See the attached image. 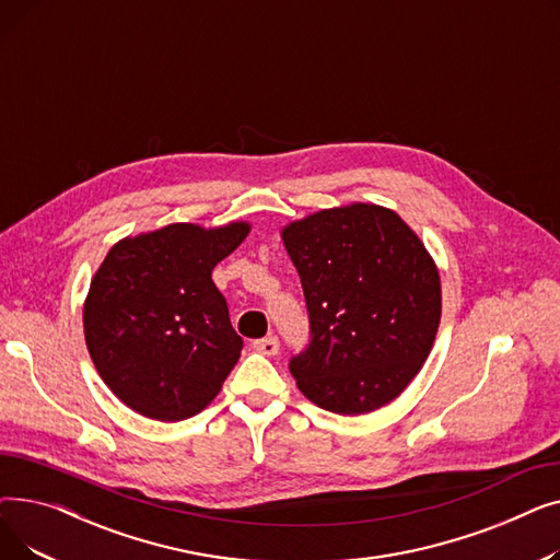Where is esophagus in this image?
Segmentation results:
<instances>
[{
  "label": "esophagus",
  "instance_id": "esophagus-1",
  "mask_svg": "<svg viewBox=\"0 0 560 560\" xmlns=\"http://www.w3.org/2000/svg\"><path fill=\"white\" fill-rule=\"evenodd\" d=\"M254 349L260 351V354H265V357H277L279 354V340H277V336L254 340Z\"/></svg>",
  "mask_w": 560,
  "mask_h": 560
}]
</instances>
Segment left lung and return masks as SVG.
I'll use <instances>...</instances> for the list:
<instances>
[{"label":"left lung","mask_w":560,"mask_h":560,"mask_svg":"<svg viewBox=\"0 0 560 560\" xmlns=\"http://www.w3.org/2000/svg\"><path fill=\"white\" fill-rule=\"evenodd\" d=\"M302 279L311 342L290 374L313 404L363 416L397 399L433 347L443 292L431 254L395 211L347 203L281 229Z\"/></svg>","instance_id":"obj_1"}]
</instances>
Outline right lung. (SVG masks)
<instances>
[{"mask_svg": "<svg viewBox=\"0 0 560 560\" xmlns=\"http://www.w3.org/2000/svg\"><path fill=\"white\" fill-rule=\"evenodd\" d=\"M249 229L176 222L108 249L83 304V334L104 384L136 413L192 418L238 363L243 338L211 272Z\"/></svg>", "mask_w": 560, "mask_h": 560, "instance_id": "obj_1", "label": "right lung"}]
</instances>
